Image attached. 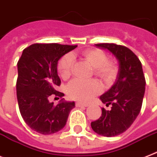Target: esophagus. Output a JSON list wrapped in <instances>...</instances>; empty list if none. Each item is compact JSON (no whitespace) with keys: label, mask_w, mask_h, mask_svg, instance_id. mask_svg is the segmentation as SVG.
<instances>
[{"label":"esophagus","mask_w":157,"mask_h":157,"mask_svg":"<svg viewBox=\"0 0 157 157\" xmlns=\"http://www.w3.org/2000/svg\"><path fill=\"white\" fill-rule=\"evenodd\" d=\"M76 106H77V107H88V106H89V104H88V103L77 102V103H76Z\"/></svg>","instance_id":"esophagus-1"}]
</instances>
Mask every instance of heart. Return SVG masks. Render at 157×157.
Segmentation results:
<instances>
[{
  "mask_svg": "<svg viewBox=\"0 0 157 157\" xmlns=\"http://www.w3.org/2000/svg\"><path fill=\"white\" fill-rule=\"evenodd\" d=\"M81 57L94 68V74L104 82H111L117 73L116 62L107 60V54L99 49L91 48L78 53L74 51L61 58L58 63V71L62 78L67 79L72 73L74 58ZM102 90L101 85L95 80L83 81L74 79L67 86V93L71 98L81 101L91 99Z\"/></svg>",
  "mask_w": 157,
  "mask_h": 157,
  "instance_id": "heart-1",
  "label": "heart"
}]
</instances>
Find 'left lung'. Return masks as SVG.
<instances>
[{
	"label": "left lung",
	"instance_id": "left-lung-1",
	"mask_svg": "<svg viewBox=\"0 0 157 157\" xmlns=\"http://www.w3.org/2000/svg\"><path fill=\"white\" fill-rule=\"evenodd\" d=\"M107 49L119 61V71L113 86L99 99L111 109L102 108V116L91 122L93 131L103 136L122 134L130 128L140 111L145 91V78L140 61L128 47L114 43L95 44Z\"/></svg>",
	"mask_w": 157,
	"mask_h": 157
}]
</instances>
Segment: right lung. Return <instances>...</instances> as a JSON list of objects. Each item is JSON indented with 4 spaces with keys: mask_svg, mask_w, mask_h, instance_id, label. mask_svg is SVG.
<instances>
[{
    "mask_svg": "<svg viewBox=\"0 0 157 157\" xmlns=\"http://www.w3.org/2000/svg\"><path fill=\"white\" fill-rule=\"evenodd\" d=\"M77 46L35 43L23 50L17 63V98L23 120L33 131L43 135L55 133L67 124L75 102L62 99L58 105L50 97L64 96L56 90L60 86L58 62Z\"/></svg>",
    "mask_w": 157,
    "mask_h": 157,
    "instance_id": "1",
    "label": "right lung"
}]
</instances>
